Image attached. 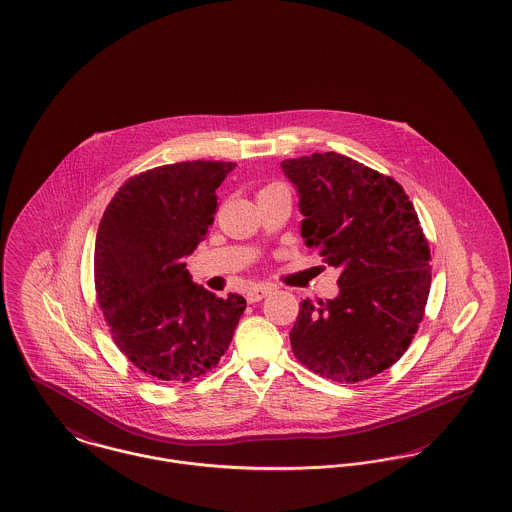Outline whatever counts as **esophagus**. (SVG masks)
I'll use <instances>...</instances> for the list:
<instances>
[{
    "instance_id": "obj_1",
    "label": "esophagus",
    "mask_w": 512,
    "mask_h": 512,
    "mask_svg": "<svg viewBox=\"0 0 512 512\" xmlns=\"http://www.w3.org/2000/svg\"><path fill=\"white\" fill-rule=\"evenodd\" d=\"M273 292V286H269V284H257V286H253V288H249L247 290V302H259V300H263L265 296H269Z\"/></svg>"
}]
</instances>
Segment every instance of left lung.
Wrapping results in <instances>:
<instances>
[{"instance_id":"obj_1","label":"left lung","mask_w":512,"mask_h":512,"mask_svg":"<svg viewBox=\"0 0 512 512\" xmlns=\"http://www.w3.org/2000/svg\"><path fill=\"white\" fill-rule=\"evenodd\" d=\"M280 167L298 193L306 245L341 271L333 300L302 302L292 351L329 380H368L403 356L425 314L431 251L417 212L392 177L335 152Z\"/></svg>"}]
</instances>
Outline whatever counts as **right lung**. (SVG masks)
I'll use <instances>...</instances> for the list:
<instances>
[{"instance_id":"obj_1","label":"right lung","mask_w":512,"mask_h":512,"mask_svg":"<svg viewBox=\"0 0 512 512\" xmlns=\"http://www.w3.org/2000/svg\"><path fill=\"white\" fill-rule=\"evenodd\" d=\"M232 161H183L126 181L95 239V290L120 353L148 376L189 382L228 351L247 306L193 282L185 259L214 224Z\"/></svg>"}]
</instances>
